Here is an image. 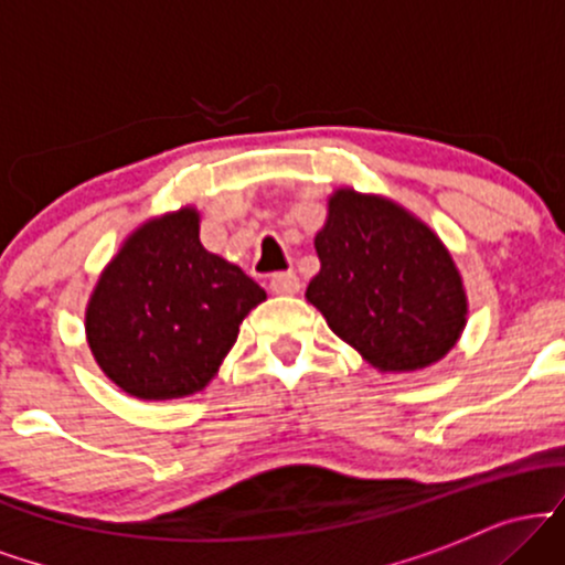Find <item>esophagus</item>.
Returning <instances> with one entry per match:
<instances>
[{
    "label": "esophagus",
    "instance_id": "34e87169",
    "mask_svg": "<svg viewBox=\"0 0 565 565\" xmlns=\"http://www.w3.org/2000/svg\"><path fill=\"white\" fill-rule=\"evenodd\" d=\"M270 289L276 295H297L300 291V278L291 274V270H281V274L270 276Z\"/></svg>",
    "mask_w": 565,
    "mask_h": 565
}]
</instances>
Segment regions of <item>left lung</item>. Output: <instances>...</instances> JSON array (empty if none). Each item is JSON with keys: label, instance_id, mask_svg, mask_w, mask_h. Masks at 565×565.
<instances>
[{"label": "left lung", "instance_id": "obj_1", "mask_svg": "<svg viewBox=\"0 0 565 565\" xmlns=\"http://www.w3.org/2000/svg\"><path fill=\"white\" fill-rule=\"evenodd\" d=\"M321 270L310 305L380 372L444 359L468 323V295L449 249L423 220L385 196L340 188L316 233Z\"/></svg>", "mask_w": 565, "mask_h": 565}]
</instances>
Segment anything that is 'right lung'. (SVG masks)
<instances>
[{
    "instance_id": "obj_1",
    "label": "right lung",
    "mask_w": 565,
    "mask_h": 565,
    "mask_svg": "<svg viewBox=\"0 0 565 565\" xmlns=\"http://www.w3.org/2000/svg\"><path fill=\"white\" fill-rule=\"evenodd\" d=\"M265 289L199 242L193 206L142 223L89 295L84 329L97 366L142 401L204 391Z\"/></svg>"
}]
</instances>
